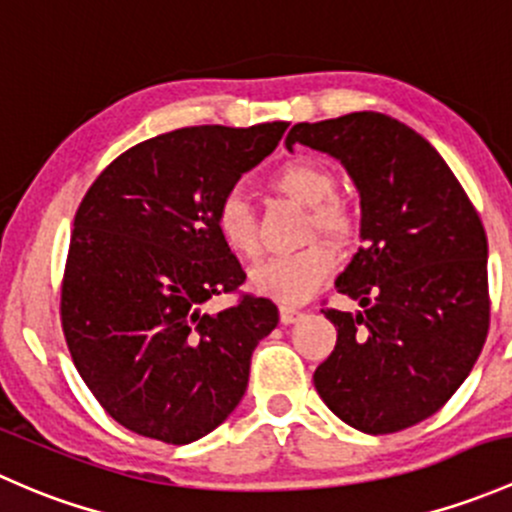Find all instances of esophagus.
<instances>
[{
  "instance_id": "obj_1",
  "label": "esophagus",
  "mask_w": 512,
  "mask_h": 512,
  "mask_svg": "<svg viewBox=\"0 0 512 512\" xmlns=\"http://www.w3.org/2000/svg\"><path fill=\"white\" fill-rule=\"evenodd\" d=\"M303 318V313H300L298 308H293V305H281V323L283 325H293L295 320Z\"/></svg>"
}]
</instances>
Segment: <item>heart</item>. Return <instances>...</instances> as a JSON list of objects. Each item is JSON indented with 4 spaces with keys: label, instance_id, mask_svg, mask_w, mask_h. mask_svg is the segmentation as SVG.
Returning a JSON list of instances; mask_svg holds the SVG:
<instances>
[{
    "label": "heart",
    "instance_id": "heart-1",
    "mask_svg": "<svg viewBox=\"0 0 512 512\" xmlns=\"http://www.w3.org/2000/svg\"><path fill=\"white\" fill-rule=\"evenodd\" d=\"M273 187L293 202L313 209L310 234L318 231L337 246L355 239L357 217L342 199H337V177L325 165L313 160H295L283 165L271 179ZM214 224L226 246L236 256L254 258L258 254L256 217L244 194L229 192L221 197ZM335 266V254L328 244H310L293 254L271 256L251 268V286L281 303H303L320 288Z\"/></svg>",
    "mask_w": 512,
    "mask_h": 512
}]
</instances>
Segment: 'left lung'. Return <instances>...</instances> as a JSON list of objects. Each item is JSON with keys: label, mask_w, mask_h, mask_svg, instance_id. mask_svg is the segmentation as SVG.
<instances>
[{"label": "left lung", "mask_w": 512, "mask_h": 512, "mask_svg": "<svg viewBox=\"0 0 512 512\" xmlns=\"http://www.w3.org/2000/svg\"><path fill=\"white\" fill-rule=\"evenodd\" d=\"M335 157L360 192V239L337 276L357 313L323 310L335 350L313 374L330 412L394 434L439 412L488 335V241L444 157L374 110L293 125L286 147Z\"/></svg>", "instance_id": "1"}]
</instances>
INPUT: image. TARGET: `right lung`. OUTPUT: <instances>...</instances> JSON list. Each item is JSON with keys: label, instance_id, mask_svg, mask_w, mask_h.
I'll list each match as a JSON object with an SVG mask.
<instances>
[{"label": "right lung", "instance_id": "right-lung-1", "mask_svg": "<svg viewBox=\"0 0 512 512\" xmlns=\"http://www.w3.org/2000/svg\"><path fill=\"white\" fill-rule=\"evenodd\" d=\"M286 128L157 135L110 162L83 197L63 273V335L83 382L125 429L192 444L239 407L278 308L244 295L204 313L246 278L214 214Z\"/></svg>", "mask_w": 512, "mask_h": 512}]
</instances>
